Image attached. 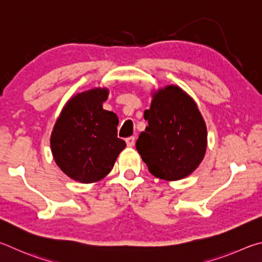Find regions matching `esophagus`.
<instances>
[{
  "instance_id": "1",
  "label": "esophagus",
  "mask_w": 262,
  "mask_h": 262,
  "mask_svg": "<svg viewBox=\"0 0 262 262\" xmlns=\"http://www.w3.org/2000/svg\"><path fill=\"white\" fill-rule=\"evenodd\" d=\"M125 143L127 145V147H134V146H135V137H128V138L125 139Z\"/></svg>"
}]
</instances>
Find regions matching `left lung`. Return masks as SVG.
I'll use <instances>...</instances> for the list:
<instances>
[{
	"label": "left lung",
	"instance_id": "8db88e82",
	"mask_svg": "<svg viewBox=\"0 0 262 262\" xmlns=\"http://www.w3.org/2000/svg\"><path fill=\"white\" fill-rule=\"evenodd\" d=\"M136 148L149 172L164 181L191 175L205 157L207 127L194 100L175 85L154 92Z\"/></svg>",
	"mask_w": 262,
	"mask_h": 262
}]
</instances>
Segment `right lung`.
Masks as SVG:
<instances>
[{"mask_svg":"<svg viewBox=\"0 0 262 262\" xmlns=\"http://www.w3.org/2000/svg\"><path fill=\"white\" fill-rule=\"evenodd\" d=\"M107 89L78 93L55 123L50 147L61 170L77 182H99L112 171L125 141L117 138L118 117L102 108Z\"/></svg>","mask_w":262,"mask_h":262,"instance_id":"right-lung-1","label":"right lung"}]
</instances>
